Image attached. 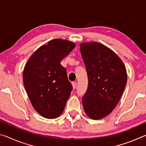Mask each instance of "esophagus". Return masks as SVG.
<instances>
[{
  "label": "esophagus",
  "instance_id": "1",
  "mask_svg": "<svg viewBox=\"0 0 146 146\" xmlns=\"http://www.w3.org/2000/svg\"><path fill=\"white\" fill-rule=\"evenodd\" d=\"M76 85H77V84H76V82H72V86H73V88L75 90V89H76Z\"/></svg>",
  "mask_w": 146,
  "mask_h": 146
}]
</instances>
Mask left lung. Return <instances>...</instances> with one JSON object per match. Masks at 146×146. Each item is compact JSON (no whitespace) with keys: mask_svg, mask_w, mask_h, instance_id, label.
Segmentation results:
<instances>
[{"mask_svg":"<svg viewBox=\"0 0 146 146\" xmlns=\"http://www.w3.org/2000/svg\"><path fill=\"white\" fill-rule=\"evenodd\" d=\"M80 46L88 77L84 110L91 119H102L119 102L127 83L126 69L117 54L102 44L91 42Z\"/></svg>","mask_w":146,"mask_h":146,"instance_id":"left-lung-1","label":"left lung"}]
</instances>
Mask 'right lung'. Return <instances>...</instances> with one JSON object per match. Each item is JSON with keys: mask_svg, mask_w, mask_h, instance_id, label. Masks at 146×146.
I'll return each instance as SVG.
<instances>
[{"mask_svg": "<svg viewBox=\"0 0 146 146\" xmlns=\"http://www.w3.org/2000/svg\"><path fill=\"white\" fill-rule=\"evenodd\" d=\"M75 47L71 41L53 39L36 49L24 67L23 81L29 100L44 118L59 117L71 95L72 85L60 62Z\"/></svg>", "mask_w": 146, "mask_h": 146, "instance_id": "add662e5", "label": "right lung"}]
</instances>
